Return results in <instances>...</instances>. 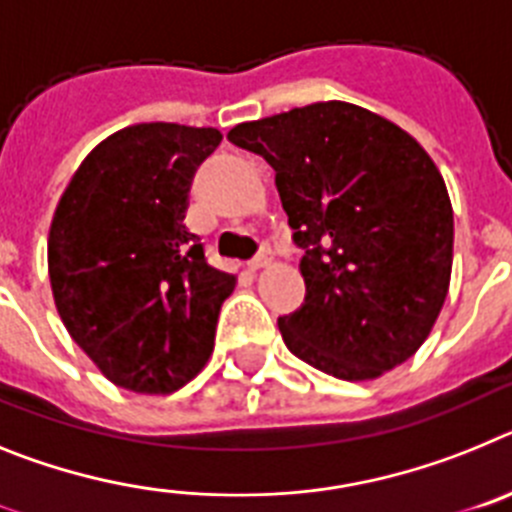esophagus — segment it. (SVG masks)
<instances>
[{"label": "esophagus", "mask_w": 512, "mask_h": 512, "mask_svg": "<svg viewBox=\"0 0 512 512\" xmlns=\"http://www.w3.org/2000/svg\"><path fill=\"white\" fill-rule=\"evenodd\" d=\"M268 262H270V250H262L260 255L255 257V260L247 262V270H250V273H257V270L265 268V265H268Z\"/></svg>", "instance_id": "obj_1"}]
</instances>
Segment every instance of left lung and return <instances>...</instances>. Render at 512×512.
I'll return each mask as SVG.
<instances>
[{
  "instance_id": "8db88e82",
  "label": "left lung",
  "mask_w": 512,
  "mask_h": 512,
  "mask_svg": "<svg viewBox=\"0 0 512 512\" xmlns=\"http://www.w3.org/2000/svg\"><path fill=\"white\" fill-rule=\"evenodd\" d=\"M275 170L304 304L278 319L296 358L366 381L428 340L451 281L453 208L410 133L350 102L239 123L226 133Z\"/></svg>"
}]
</instances>
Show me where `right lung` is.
<instances>
[{
    "mask_svg": "<svg viewBox=\"0 0 512 512\" xmlns=\"http://www.w3.org/2000/svg\"><path fill=\"white\" fill-rule=\"evenodd\" d=\"M216 128L141 123L97 144L51 221L48 275L71 340L113 384L170 394L213 350L234 275L182 224Z\"/></svg>",
    "mask_w": 512,
    "mask_h": 512,
    "instance_id": "1",
    "label": "right lung"
}]
</instances>
